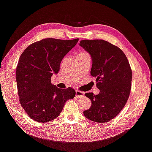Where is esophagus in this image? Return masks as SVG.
Segmentation results:
<instances>
[{"label": "esophagus", "mask_w": 152, "mask_h": 152, "mask_svg": "<svg viewBox=\"0 0 152 152\" xmlns=\"http://www.w3.org/2000/svg\"><path fill=\"white\" fill-rule=\"evenodd\" d=\"M75 92H76L77 98H81V97H83L84 96V92H83V91H81L76 90Z\"/></svg>", "instance_id": "34e87169"}]
</instances>
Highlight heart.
I'll list each match as a JSON object with an SVG mask.
<instances>
[{"label": "heart", "instance_id": "obj_1", "mask_svg": "<svg viewBox=\"0 0 152 152\" xmlns=\"http://www.w3.org/2000/svg\"><path fill=\"white\" fill-rule=\"evenodd\" d=\"M80 53H86V52H81Z\"/></svg>", "mask_w": 152, "mask_h": 152}]
</instances>
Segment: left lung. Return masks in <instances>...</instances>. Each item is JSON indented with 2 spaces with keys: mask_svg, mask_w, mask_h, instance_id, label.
Here are the masks:
<instances>
[{
  "mask_svg": "<svg viewBox=\"0 0 152 152\" xmlns=\"http://www.w3.org/2000/svg\"><path fill=\"white\" fill-rule=\"evenodd\" d=\"M79 45L92 58L91 75L99 89L98 95L86 93L91 106L83 111L86 118L96 123L113 119L124 108L130 95L132 71L125 53L103 39H83Z\"/></svg>",
  "mask_w": 152,
  "mask_h": 152,
  "instance_id": "left-lung-1",
  "label": "left lung"
}]
</instances>
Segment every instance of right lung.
<instances>
[{
    "mask_svg": "<svg viewBox=\"0 0 152 152\" xmlns=\"http://www.w3.org/2000/svg\"><path fill=\"white\" fill-rule=\"evenodd\" d=\"M79 38L63 40L46 38L34 42L25 49L16 69L19 102L34 121L47 123L59 116L66 101L75 96L71 88L60 89L51 83L64 56Z\"/></svg>",
    "mask_w": 152,
    "mask_h": 152,
    "instance_id": "1",
    "label": "right lung"
}]
</instances>
